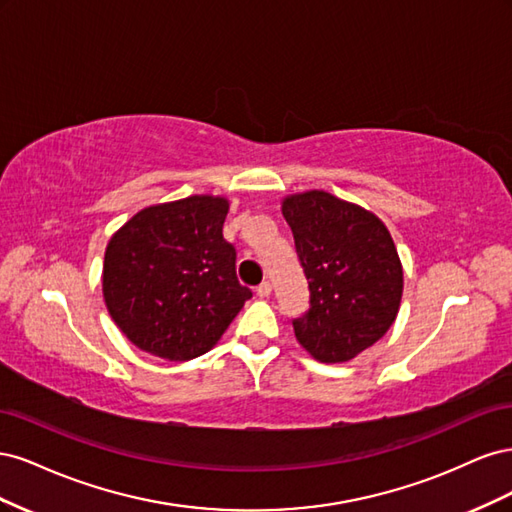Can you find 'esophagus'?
<instances>
[{
  "label": "esophagus",
  "mask_w": 512,
  "mask_h": 512,
  "mask_svg": "<svg viewBox=\"0 0 512 512\" xmlns=\"http://www.w3.org/2000/svg\"><path fill=\"white\" fill-rule=\"evenodd\" d=\"M256 294L260 299H267L269 294H271V284L269 282H262L258 288H256Z\"/></svg>",
  "instance_id": "obj_1"
}]
</instances>
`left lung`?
<instances>
[{
    "label": "left lung",
    "mask_w": 512,
    "mask_h": 512,
    "mask_svg": "<svg viewBox=\"0 0 512 512\" xmlns=\"http://www.w3.org/2000/svg\"><path fill=\"white\" fill-rule=\"evenodd\" d=\"M282 213L309 284L297 342L320 363H346L391 329L404 294L393 237L371 211L324 190L290 194Z\"/></svg>",
    "instance_id": "obj_1"
}]
</instances>
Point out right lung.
<instances>
[{"label":"right lung","mask_w":512,"mask_h":512,"mask_svg":"<svg viewBox=\"0 0 512 512\" xmlns=\"http://www.w3.org/2000/svg\"><path fill=\"white\" fill-rule=\"evenodd\" d=\"M228 198L196 194L138 211L104 252L102 294L130 342L166 361L209 352L252 290L224 235Z\"/></svg>","instance_id":"obj_1"}]
</instances>
